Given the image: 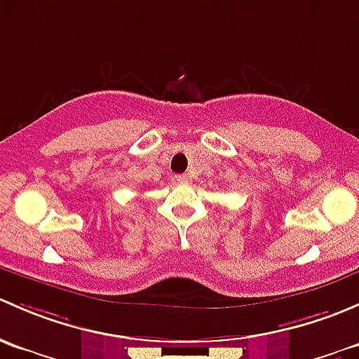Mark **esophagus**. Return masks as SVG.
<instances>
[{
	"mask_svg": "<svg viewBox=\"0 0 359 359\" xmlns=\"http://www.w3.org/2000/svg\"><path fill=\"white\" fill-rule=\"evenodd\" d=\"M176 180H178L180 183H188V181H190V176H188V175H178V176H176Z\"/></svg>",
	"mask_w": 359,
	"mask_h": 359,
	"instance_id": "34e87169",
	"label": "esophagus"
}]
</instances>
